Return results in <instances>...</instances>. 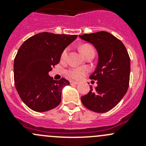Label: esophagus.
Returning a JSON list of instances; mask_svg holds the SVG:
<instances>
[{
  "label": "esophagus",
  "mask_w": 146,
  "mask_h": 146,
  "mask_svg": "<svg viewBox=\"0 0 146 146\" xmlns=\"http://www.w3.org/2000/svg\"><path fill=\"white\" fill-rule=\"evenodd\" d=\"M70 85H78V84L79 83V82L74 81V80H70Z\"/></svg>",
  "instance_id": "esophagus-1"
}]
</instances>
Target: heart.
<instances>
[{"label": "heart", "instance_id": "b5f03b06", "mask_svg": "<svg viewBox=\"0 0 146 146\" xmlns=\"http://www.w3.org/2000/svg\"><path fill=\"white\" fill-rule=\"evenodd\" d=\"M80 49L85 57L90 52H95V49H94L93 47L91 45L88 44L80 46ZM68 52V48H65L64 51H63L62 54L61 55V59L62 61H64L67 58ZM87 72H88V70L85 68H70L66 70V76H68L70 78L80 79L82 76L86 74Z\"/></svg>", "mask_w": 146, "mask_h": 146}]
</instances>
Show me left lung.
Instances as JSON below:
<instances>
[{"mask_svg": "<svg viewBox=\"0 0 146 146\" xmlns=\"http://www.w3.org/2000/svg\"><path fill=\"white\" fill-rule=\"evenodd\" d=\"M92 44L98 53V63L90 76L97 80L98 86L81 97V102L88 110L104 113L114 108L123 98L129 88L130 58L123 44L107 32L80 35Z\"/></svg>", "mask_w": 146, "mask_h": 146, "instance_id": "left-lung-1", "label": "left lung"}]
</instances>
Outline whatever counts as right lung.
<instances>
[{"label": "right lung", "instance_id": "add662e5", "mask_svg": "<svg viewBox=\"0 0 146 146\" xmlns=\"http://www.w3.org/2000/svg\"><path fill=\"white\" fill-rule=\"evenodd\" d=\"M78 35L42 32L21 45L14 60L15 88L23 102L31 110L43 112L56 107L61 101L63 88L70 84L48 76L60 61L63 51Z\"/></svg>", "mask_w": 146, "mask_h": 146}]
</instances>
